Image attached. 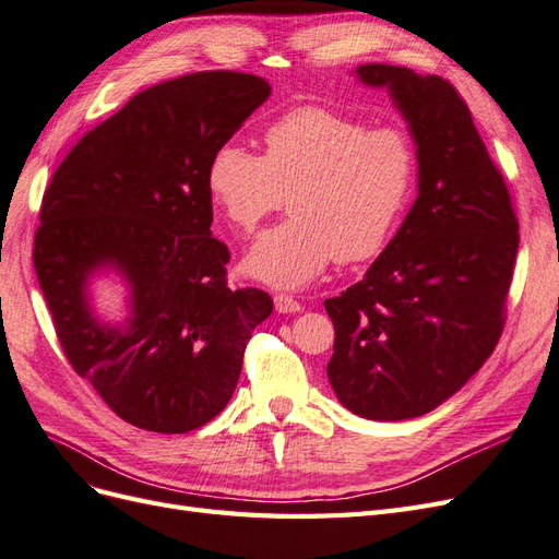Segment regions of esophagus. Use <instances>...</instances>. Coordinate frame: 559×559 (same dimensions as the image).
I'll return each mask as SVG.
<instances>
[{
	"label": "esophagus",
	"instance_id": "34e87169",
	"mask_svg": "<svg viewBox=\"0 0 559 559\" xmlns=\"http://www.w3.org/2000/svg\"><path fill=\"white\" fill-rule=\"evenodd\" d=\"M275 310L282 314H296L300 312V302L289 294H275Z\"/></svg>",
	"mask_w": 559,
	"mask_h": 559
}]
</instances>
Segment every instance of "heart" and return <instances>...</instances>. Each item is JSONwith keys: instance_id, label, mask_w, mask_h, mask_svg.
Returning a JSON list of instances; mask_svg holds the SVG:
<instances>
[{"instance_id": "1", "label": "heart", "mask_w": 559, "mask_h": 559, "mask_svg": "<svg viewBox=\"0 0 559 559\" xmlns=\"http://www.w3.org/2000/svg\"><path fill=\"white\" fill-rule=\"evenodd\" d=\"M263 144V156L218 144L205 173L216 207L245 233L289 195L292 216L247 253L251 277L296 289L331 259H376L394 238L417 183V146L403 128H370L359 116L302 105L277 116Z\"/></svg>"}]
</instances>
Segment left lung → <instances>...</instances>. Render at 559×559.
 <instances>
[{
    "label": "left lung",
    "mask_w": 559,
    "mask_h": 559,
    "mask_svg": "<svg viewBox=\"0 0 559 559\" xmlns=\"http://www.w3.org/2000/svg\"><path fill=\"white\" fill-rule=\"evenodd\" d=\"M386 88L417 144L419 193L361 282L324 300L335 326L333 392L366 419L438 408L495 352L506 319L518 218L452 83L408 67L361 64Z\"/></svg>",
    "instance_id": "8db88e82"
}]
</instances>
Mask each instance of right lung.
Segmentation results:
<instances>
[{
	"label": "right lung",
	"instance_id": "right-lung-1",
	"mask_svg": "<svg viewBox=\"0 0 559 559\" xmlns=\"http://www.w3.org/2000/svg\"><path fill=\"white\" fill-rule=\"evenodd\" d=\"M270 95L242 72H195L134 95L67 154L41 200L37 280L64 357L128 425L186 433L226 408L273 298L228 289L207 163ZM114 266L131 317L99 322L87 280Z\"/></svg>",
	"mask_w": 559,
	"mask_h": 559
}]
</instances>
